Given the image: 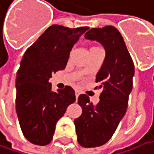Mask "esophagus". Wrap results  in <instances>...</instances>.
Masks as SVG:
<instances>
[{
  "label": "esophagus",
  "mask_w": 154,
  "mask_h": 154,
  "mask_svg": "<svg viewBox=\"0 0 154 154\" xmlns=\"http://www.w3.org/2000/svg\"><path fill=\"white\" fill-rule=\"evenodd\" d=\"M75 95H76V98H78V97H79V95H80V93H79V92H78V91H76V92H75Z\"/></svg>",
  "instance_id": "34e87169"
}]
</instances>
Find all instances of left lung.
Instances as JSON below:
<instances>
[{
  "mask_svg": "<svg viewBox=\"0 0 154 154\" xmlns=\"http://www.w3.org/2000/svg\"><path fill=\"white\" fill-rule=\"evenodd\" d=\"M85 37L98 42L105 50L104 63L96 76V83L102 88L100 100L94 105L87 95L79 96L78 104L83 112L74 120L78 143L90 148L104 145L125 116L132 89L134 65L115 27L91 29Z\"/></svg>",
  "mask_w": 154,
  "mask_h": 154,
  "instance_id": "8db88e82",
  "label": "left lung"
}]
</instances>
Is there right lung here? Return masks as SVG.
Masks as SVG:
<instances>
[{
    "label": "right lung",
    "instance_id": "1",
    "mask_svg": "<svg viewBox=\"0 0 154 154\" xmlns=\"http://www.w3.org/2000/svg\"><path fill=\"white\" fill-rule=\"evenodd\" d=\"M88 29L52 25L23 55L15 81V108L23 135L32 144H50L57 122L76 101L70 86L55 92L49 80L66 67L71 49Z\"/></svg>",
    "mask_w": 154,
    "mask_h": 154
}]
</instances>
